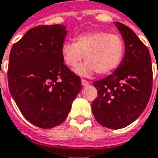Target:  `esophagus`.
Wrapping results in <instances>:
<instances>
[{
    "label": "esophagus",
    "instance_id": "esophagus-1",
    "mask_svg": "<svg viewBox=\"0 0 158 158\" xmlns=\"http://www.w3.org/2000/svg\"><path fill=\"white\" fill-rule=\"evenodd\" d=\"M90 83L89 82V81H87V80H85V79H81V85L83 86V87H87L88 85H89Z\"/></svg>",
    "mask_w": 158,
    "mask_h": 158
}]
</instances>
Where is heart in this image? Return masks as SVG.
<instances>
[{
  "mask_svg": "<svg viewBox=\"0 0 158 158\" xmlns=\"http://www.w3.org/2000/svg\"><path fill=\"white\" fill-rule=\"evenodd\" d=\"M60 53L64 63L75 68L83 59V64L75 69L81 76H91L96 71L100 75L113 72L121 63L125 54V44L121 37L100 31L81 33L75 42L65 41Z\"/></svg>",
  "mask_w": 158,
  "mask_h": 158,
  "instance_id": "obj_1",
  "label": "heart"
}]
</instances>
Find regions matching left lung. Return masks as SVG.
<instances>
[{"label":"left lung","mask_w":158,"mask_h":158,"mask_svg":"<svg viewBox=\"0 0 158 158\" xmlns=\"http://www.w3.org/2000/svg\"><path fill=\"white\" fill-rule=\"evenodd\" d=\"M114 24L124 40L125 55L111 75L93 83L98 97L91 108L101 126L119 129L145 110L152 92L153 72L148 49L130 28L120 22Z\"/></svg>","instance_id":"obj_1"}]
</instances>
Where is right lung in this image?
<instances>
[{
	"label": "right lung",
	"instance_id": "add662e5",
	"mask_svg": "<svg viewBox=\"0 0 158 158\" xmlns=\"http://www.w3.org/2000/svg\"><path fill=\"white\" fill-rule=\"evenodd\" d=\"M66 29L61 24L34 27L10 50V93L25 118L40 128L64 121L81 89L80 78L61 57Z\"/></svg>",
	"mask_w": 158,
	"mask_h": 158
}]
</instances>
